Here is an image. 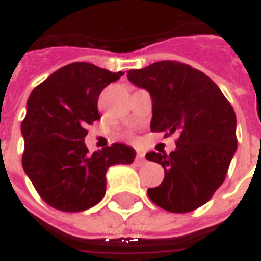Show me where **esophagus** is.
Masks as SVG:
<instances>
[{
    "label": "esophagus",
    "instance_id": "obj_1",
    "mask_svg": "<svg viewBox=\"0 0 261 261\" xmlns=\"http://www.w3.org/2000/svg\"><path fill=\"white\" fill-rule=\"evenodd\" d=\"M145 155L144 153H137V156H136V164L137 165H144L145 164Z\"/></svg>",
    "mask_w": 261,
    "mask_h": 261
}]
</instances>
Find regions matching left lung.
<instances>
[{"instance_id": "1", "label": "left lung", "mask_w": 261, "mask_h": 261, "mask_svg": "<svg viewBox=\"0 0 261 261\" xmlns=\"http://www.w3.org/2000/svg\"><path fill=\"white\" fill-rule=\"evenodd\" d=\"M127 78L151 95V131L179 136L169 155H145L165 170L164 181L148 189L151 201L169 213L201 207L224 183L238 148L235 110L210 76L179 61L130 69Z\"/></svg>"}]
</instances>
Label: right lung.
Masks as SVG:
<instances>
[{"mask_svg": "<svg viewBox=\"0 0 261 261\" xmlns=\"http://www.w3.org/2000/svg\"><path fill=\"white\" fill-rule=\"evenodd\" d=\"M124 72L89 63L57 69L32 91L20 131L25 140L23 170L50 207L78 213L96 205L106 193L112 165L133 164L136 151L116 142L91 153L86 125L100 119V92Z\"/></svg>", "mask_w": 261, "mask_h": 261, "instance_id": "1", "label": "right lung"}]
</instances>
